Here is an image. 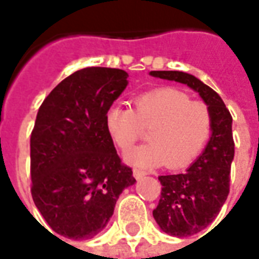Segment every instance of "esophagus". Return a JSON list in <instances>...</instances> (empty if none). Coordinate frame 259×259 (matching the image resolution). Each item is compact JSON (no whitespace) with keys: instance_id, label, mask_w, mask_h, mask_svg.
Listing matches in <instances>:
<instances>
[{"instance_id":"esophagus-1","label":"esophagus","mask_w":259,"mask_h":259,"mask_svg":"<svg viewBox=\"0 0 259 259\" xmlns=\"http://www.w3.org/2000/svg\"><path fill=\"white\" fill-rule=\"evenodd\" d=\"M133 176H135L136 179L139 180V179H143V178L146 176V174H144L143 170H139V169H135V170H133Z\"/></svg>"}]
</instances>
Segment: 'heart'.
<instances>
[{"instance_id": "heart-1", "label": "heart", "mask_w": 259, "mask_h": 259, "mask_svg": "<svg viewBox=\"0 0 259 259\" xmlns=\"http://www.w3.org/2000/svg\"><path fill=\"white\" fill-rule=\"evenodd\" d=\"M151 143L127 154V162L139 168L165 163L180 169L194 161L209 140L212 115L206 104L191 101L174 87H161L143 93L135 100V111L120 104L109 105L105 129L120 151H129L140 139L143 127H151Z\"/></svg>"}]
</instances>
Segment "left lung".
Instances as JSON below:
<instances>
[{"label":"left lung","mask_w":259,"mask_h":259,"mask_svg":"<svg viewBox=\"0 0 259 259\" xmlns=\"http://www.w3.org/2000/svg\"><path fill=\"white\" fill-rule=\"evenodd\" d=\"M154 77L187 84L204 100L212 115V135L205 150L185 174L165 175L161 198L152 211L162 232L187 237L205 229L217 218L228 198L230 166L234 157L232 115L209 85L179 70H152Z\"/></svg>","instance_id":"left-lung-1"}]
</instances>
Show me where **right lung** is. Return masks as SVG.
<instances>
[{"instance_id": "1", "label": "right lung", "mask_w": 259, "mask_h": 259, "mask_svg": "<svg viewBox=\"0 0 259 259\" xmlns=\"http://www.w3.org/2000/svg\"><path fill=\"white\" fill-rule=\"evenodd\" d=\"M122 69H80L42 101L30 136L31 197L55 233L94 237L120 193L135 185L105 129V112L127 85Z\"/></svg>"}]
</instances>
